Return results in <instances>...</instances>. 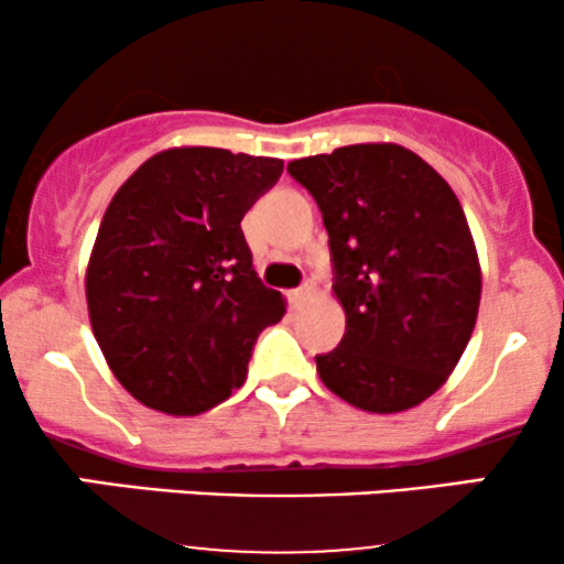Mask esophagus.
I'll return each mask as SVG.
<instances>
[{
  "label": "esophagus",
  "mask_w": 564,
  "mask_h": 564,
  "mask_svg": "<svg viewBox=\"0 0 564 564\" xmlns=\"http://www.w3.org/2000/svg\"><path fill=\"white\" fill-rule=\"evenodd\" d=\"M310 294H313V283H304V286L289 291V300H291V304H294V307H300V304L307 300Z\"/></svg>",
  "instance_id": "34e87169"
}]
</instances>
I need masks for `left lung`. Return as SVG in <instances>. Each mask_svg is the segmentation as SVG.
<instances>
[{"label": "left lung", "mask_w": 564, "mask_h": 564, "mask_svg": "<svg viewBox=\"0 0 564 564\" xmlns=\"http://www.w3.org/2000/svg\"><path fill=\"white\" fill-rule=\"evenodd\" d=\"M286 170L318 204L347 315L339 347L315 355L323 384L371 413L419 405L456 368L480 307V262L456 193L392 142Z\"/></svg>", "instance_id": "left-lung-1"}]
</instances>
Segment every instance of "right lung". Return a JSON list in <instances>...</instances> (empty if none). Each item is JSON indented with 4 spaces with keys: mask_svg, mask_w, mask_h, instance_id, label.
Listing matches in <instances>:
<instances>
[{
    "mask_svg": "<svg viewBox=\"0 0 564 564\" xmlns=\"http://www.w3.org/2000/svg\"><path fill=\"white\" fill-rule=\"evenodd\" d=\"M281 159L172 148L116 191L87 268V307L113 377L172 416L209 411L243 384L262 328L286 313L262 286L241 219Z\"/></svg>",
    "mask_w": 564,
    "mask_h": 564,
    "instance_id": "add662e5",
    "label": "right lung"
}]
</instances>
